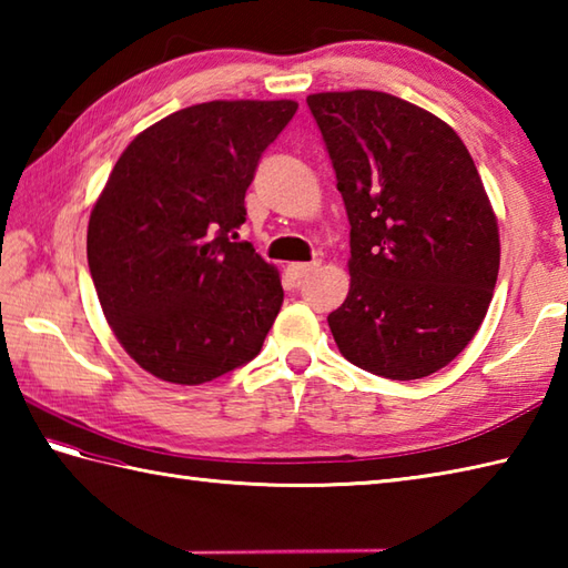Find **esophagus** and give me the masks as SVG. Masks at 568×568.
Returning <instances> with one entry per match:
<instances>
[{
    "label": "esophagus",
    "instance_id": "1",
    "mask_svg": "<svg viewBox=\"0 0 568 568\" xmlns=\"http://www.w3.org/2000/svg\"><path fill=\"white\" fill-rule=\"evenodd\" d=\"M317 265H320V261H315V263H287L285 271H287V275L293 277V281H300V277H305L310 271H315Z\"/></svg>",
    "mask_w": 568,
    "mask_h": 568
}]
</instances>
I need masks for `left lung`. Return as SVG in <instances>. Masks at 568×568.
I'll list each match as a JSON object with an SVG mask.
<instances>
[{
	"instance_id": "left-lung-1",
	"label": "left lung",
	"mask_w": 568,
	"mask_h": 568,
	"mask_svg": "<svg viewBox=\"0 0 568 568\" xmlns=\"http://www.w3.org/2000/svg\"><path fill=\"white\" fill-rule=\"evenodd\" d=\"M352 224V285L327 317L346 361L415 381L464 352L500 268L498 220L464 141L376 90L310 94Z\"/></svg>"
}]
</instances>
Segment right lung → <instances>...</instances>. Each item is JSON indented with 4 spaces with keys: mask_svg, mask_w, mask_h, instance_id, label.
Here are the masks:
<instances>
[{
    "mask_svg": "<svg viewBox=\"0 0 568 568\" xmlns=\"http://www.w3.org/2000/svg\"><path fill=\"white\" fill-rule=\"evenodd\" d=\"M293 100L185 106L129 143L90 214L88 263L106 322L151 376L200 385L261 352L283 305L248 241L244 197Z\"/></svg>",
    "mask_w": 568,
    "mask_h": 568,
    "instance_id": "right-lung-1",
    "label": "right lung"
}]
</instances>
